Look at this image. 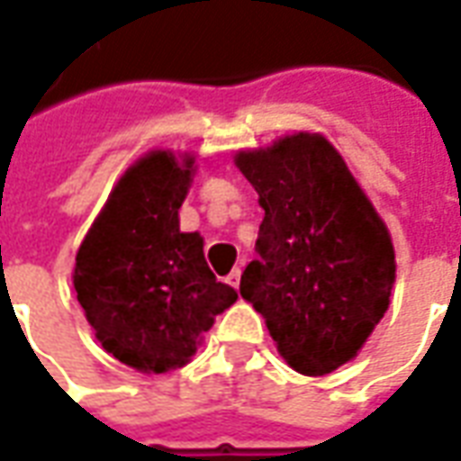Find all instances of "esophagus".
Masks as SVG:
<instances>
[{"label":"esophagus","mask_w":461,"mask_h":461,"mask_svg":"<svg viewBox=\"0 0 461 461\" xmlns=\"http://www.w3.org/2000/svg\"><path fill=\"white\" fill-rule=\"evenodd\" d=\"M227 281H230V286H234V289H240V281H241V269L237 267V269H231V274L227 276Z\"/></svg>","instance_id":"1"}]
</instances>
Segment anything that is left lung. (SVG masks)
I'll use <instances>...</instances> for the list:
<instances>
[{
	"mask_svg": "<svg viewBox=\"0 0 461 461\" xmlns=\"http://www.w3.org/2000/svg\"><path fill=\"white\" fill-rule=\"evenodd\" d=\"M264 221L240 294L294 370L326 375L357 356L390 303L395 249L339 150L296 132L237 158Z\"/></svg>",
	"mask_w": 461,
	"mask_h": 461,
	"instance_id": "obj_1",
	"label": "left lung"
}]
</instances>
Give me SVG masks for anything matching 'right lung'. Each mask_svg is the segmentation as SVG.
Returning <instances> with one entry per match:
<instances>
[{"mask_svg":"<svg viewBox=\"0 0 461 461\" xmlns=\"http://www.w3.org/2000/svg\"><path fill=\"white\" fill-rule=\"evenodd\" d=\"M194 158L152 150L125 170L76 254L74 289L101 346L140 373L190 363L237 291L217 281L197 231H180Z\"/></svg>","mask_w":461,"mask_h":461,"instance_id":"right-lung-1","label":"right lung"}]
</instances>
